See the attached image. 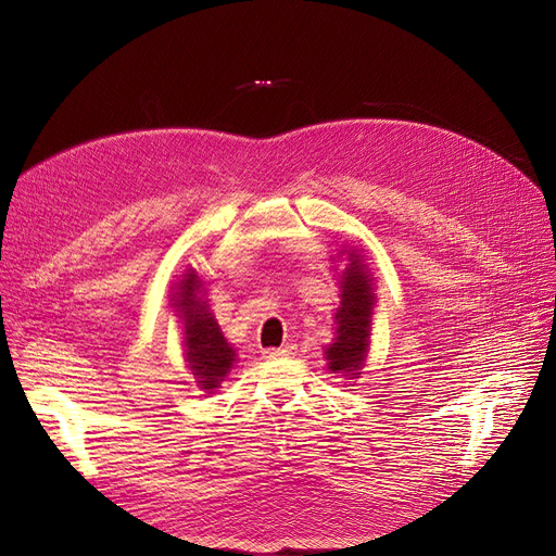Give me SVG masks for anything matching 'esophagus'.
Masks as SVG:
<instances>
[{"label":"esophagus","mask_w":556,"mask_h":556,"mask_svg":"<svg viewBox=\"0 0 556 556\" xmlns=\"http://www.w3.org/2000/svg\"><path fill=\"white\" fill-rule=\"evenodd\" d=\"M288 355H294V346L292 344H286L283 349H268L266 351V357L275 359V357H288Z\"/></svg>","instance_id":"esophagus-1"}]
</instances>
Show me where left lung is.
I'll list each match as a JSON object with an SVG mask.
<instances>
[{"instance_id":"left-lung-1","label":"left lung","mask_w":556,"mask_h":556,"mask_svg":"<svg viewBox=\"0 0 556 556\" xmlns=\"http://www.w3.org/2000/svg\"><path fill=\"white\" fill-rule=\"evenodd\" d=\"M340 308L336 313V340L324 355L332 374L359 378L371 336V317L376 306L374 277L355 250H349V264L340 277Z\"/></svg>"}]
</instances>
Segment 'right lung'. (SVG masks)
Wrapping results in <instances>:
<instances>
[{"instance_id": "obj_1", "label": "right lung", "mask_w": 556, "mask_h": 556, "mask_svg": "<svg viewBox=\"0 0 556 556\" xmlns=\"http://www.w3.org/2000/svg\"><path fill=\"white\" fill-rule=\"evenodd\" d=\"M203 281L194 268H188L176 283L172 294V306L182 319V342L188 368L197 378L199 387L207 393L218 389L230 374L237 351L228 344L220 332L207 302L201 298Z\"/></svg>"}]
</instances>
